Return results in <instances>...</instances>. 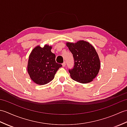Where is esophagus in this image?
Wrapping results in <instances>:
<instances>
[{
	"instance_id": "34e87169",
	"label": "esophagus",
	"mask_w": 127,
	"mask_h": 127,
	"mask_svg": "<svg viewBox=\"0 0 127 127\" xmlns=\"http://www.w3.org/2000/svg\"><path fill=\"white\" fill-rule=\"evenodd\" d=\"M65 65H66V63H65V62H64V63H63V64H62V66H63V67H65Z\"/></svg>"
}]
</instances>
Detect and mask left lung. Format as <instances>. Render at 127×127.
I'll return each instance as SVG.
<instances>
[{"instance_id":"left-lung-1","label":"left lung","mask_w":127,"mask_h":127,"mask_svg":"<svg viewBox=\"0 0 127 127\" xmlns=\"http://www.w3.org/2000/svg\"><path fill=\"white\" fill-rule=\"evenodd\" d=\"M66 45L74 59V68L69 70L71 77L81 83L92 81L100 68V59L95 48L83 40L76 43L66 42Z\"/></svg>"}]
</instances>
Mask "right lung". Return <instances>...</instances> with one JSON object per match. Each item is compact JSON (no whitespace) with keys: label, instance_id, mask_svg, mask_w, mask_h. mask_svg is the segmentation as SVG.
<instances>
[{"label":"right lung","instance_id":"1","mask_svg":"<svg viewBox=\"0 0 127 127\" xmlns=\"http://www.w3.org/2000/svg\"><path fill=\"white\" fill-rule=\"evenodd\" d=\"M51 49L52 47L47 45L44 47L37 46L29 55L28 73L32 80L37 85H44L51 81L62 66L56 63V55L51 52Z\"/></svg>","mask_w":127,"mask_h":127}]
</instances>
